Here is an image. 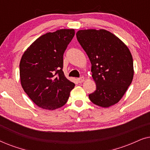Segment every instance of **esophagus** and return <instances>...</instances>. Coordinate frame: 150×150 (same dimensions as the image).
<instances>
[{
	"label": "esophagus",
	"instance_id": "esophagus-1",
	"mask_svg": "<svg viewBox=\"0 0 150 150\" xmlns=\"http://www.w3.org/2000/svg\"><path fill=\"white\" fill-rule=\"evenodd\" d=\"M78 81H79L80 83H83V82L85 81V78L83 77V76L81 77V78H79V79H78Z\"/></svg>",
	"mask_w": 150,
	"mask_h": 150
}]
</instances>
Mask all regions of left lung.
Instances as JSON below:
<instances>
[{
	"instance_id": "obj_1",
	"label": "left lung",
	"mask_w": 150,
	"mask_h": 150,
	"mask_svg": "<svg viewBox=\"0 0 150 150\" xmlns=\"http://www.w3.org/2000/svg\"><path fill=\"white\" fill-rule=\"evenodd\" d=\"M76 38L91 63L96 91L91 101L108 108L119 102L134 76L133 59L128 46L105 29L79 30Z\"/></svg>"
}]
</instances>
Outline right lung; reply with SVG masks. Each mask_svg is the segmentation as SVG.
<instances>
[{"instance_id":"right-lung-1","label":"right lung","mask_w":150,"mask_h":150,"mask_svg":"<svg viewBox=\"0 0 150 150\" xmlns=\"http://www.w3.org/2000/svg\"><path fill=\"white\" fill-rule=\"evenodd\" d=\"M74 29L47 33L24 51L20 62V83L36 105L55 110L65 105L75 84L65 76L63 56Z\"/></svg>"}]
</instances>
